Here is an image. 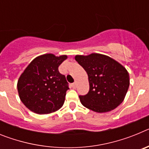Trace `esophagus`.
<instances>
[{
    "label": "esophagus",
    "mask_w": 149,
    "mask_h": 149,
    "mask_svg": "<svg viewBox=\"0 0 149 149\" xmlns=\"http://www.w3.org/2000/svg\"><path fill=\"white\" fill-rule=\"evenodd\" d=\"M72 86L73 89H76V87H77V82L73 83V84H72Z\"/></svg>",
    "instance_id": "obj_1"
}]
</instances>
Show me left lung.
<instances>
[{
    "label": "left lung",
    "mask_w": 149,
    "mask_h": 149,
    "mask_svg": "<svg viewBox=\"0 0 149 149\" xmlns=\"http://www.w3.org/2000/svg\"><path fill=\"white\" fill-rule=\"evenodd\" d=\"M74 59L87 73L89 84V93L79 96L81 104L96 113L116 108L125 99L130 85L127 69L114 59L101 54L76 55Z\"/></svg>",
    "instance_id": "obj_1"
}]
</instances>
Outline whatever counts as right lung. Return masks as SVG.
Here are the masks:
<instances>
[{
  "label": "right lung",
  "mask_w": 149,
  "mask_h": 149,
  "mask_svg": "<svg viewBox=\"0 0 149 149\" xmlns=\"http://www.w3.org/2000/svg\"><path fill=\"white\" fill-rule=\"evenodd\" d=\"M66 55L45 54L36 57L18 80L17 89L22 103L30 111L48 114L60 110L65 101L68 83L58 67Z\"/></svg>",
  "instance_id": "obj_1"
}]
</instances>
